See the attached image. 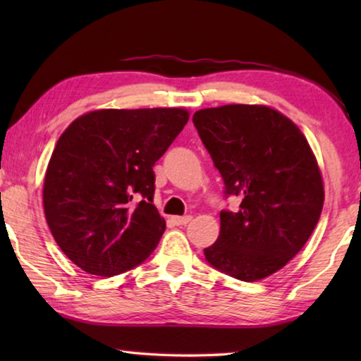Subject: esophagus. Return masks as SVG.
I'll return each instance as SVG.
<instances>
[{"label":"esophagus","instance_id":"1","mask_svg":"<svg viewBox=\"0 0 361 361\" xmlns=\"http://www.w3.org/2000/svg\"><path fill=\"white\" fill-rule=\"evenodd\" d=\"M192 219V216H173L172 218V221H173V224L175 226H186L189 221H191Z\"/></svg>","mask_w":361,"mask_h":361}]
</instances>
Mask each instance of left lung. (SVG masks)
<instances>
[{
    "instance_id": "left-lung-1",
    "label": "left lung",
    "mask_w": 361,
    "mask_h": 361,
    "mask_svg": "<svg viewBox=\"0 0 361 361\" xmlns=\"http://www.w3.org/2000/svg\"><path fill=\"white\" fill-rule=\"evenodd\" d=\"M192 122L224 181L242 199L219 213L210 266L242 282L271 276L309 240L323 209V181L301 130L276 109L224 105L194 113Z\"/></svg>"
}]
</instances>
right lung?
<instances>
[{"label": "right lung", "mask_w": 361, "mask_h": 361, "mask_svg": "<svg viewBox=\"0 0 361 361\" xmlns=\"http://www.w3.org/2000/svg\"><path fill=\"white\" fill-rule=\"evenodd\" d=\"M189 119L181 108L99 109L73 121L49 161L42 202L60 250L113 277L148 258L166 231L152 167Z\"/></svg>", "instance_id": "obj_1"}]
</instances>
